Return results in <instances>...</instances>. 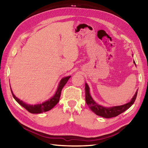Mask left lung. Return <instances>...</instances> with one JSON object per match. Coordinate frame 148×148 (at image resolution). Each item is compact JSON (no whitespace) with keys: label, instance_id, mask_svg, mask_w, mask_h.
<instances>
[{"label":"left lung","instance_id":"1","mask_svg":"<svg viewBox=\"0 0 148 148\" xmlns=\"http://www.w3.org/2000/svg\"><path fill=\"white\" fill-rule=\"evenodd\" d=\"M134 64L136 65V62L134 60ZM137 91H136V93L131 99L129 102H128L125 104L118 106H112L109 108H106L102 106H100L96 103L92 96L90 95V88L88 85V84L85 83V99L87 105L88 106L90 109L92 110L94 113H95L97 115L101 116V117L105 118H111L112 117H116L119 114H121L122 112H125L126 110L129 109L130 107L134 104L135 100L136 99Z\"/></svg>","mask_w":148,"mask_h":148}]
</instances>
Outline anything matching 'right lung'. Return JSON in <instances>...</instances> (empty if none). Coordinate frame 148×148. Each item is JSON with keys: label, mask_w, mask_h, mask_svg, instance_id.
Returning a JSON list of instances; mask_svg holds the SVG:
<instances>
[{"label": "right lung", "mask_w": 148, "mask_h": 148, "mask_svg": "<svg viewBox=\"0 0 148 148\" xmlns=\"http://www.w3.org/2000/svg\"><path fill=\"white\" fill-rule=\"evenodd\" d=\"M70 77H71V76L63 77L60 80V81L57 90H56L55 95L52 97H51L49 100H46V101L44 102L41 103H38V104H35V105L28 104V103L23 102L20 99H18L17 97L14 95V93H12L11 88V91L12 95L14 97V99H15L16 101L19 103V104L21 105L23 108L27 109V111L30 113H32V114H39V113H41L43 112H46V111H49V110H51L56 105V103L58 102L60 100L62 90L63 88H64V86L65 85V84L67 83V81ZM10 88H11V86H10Z\"/></svg>", "instance_id": "obj_1"}]
</instances>
